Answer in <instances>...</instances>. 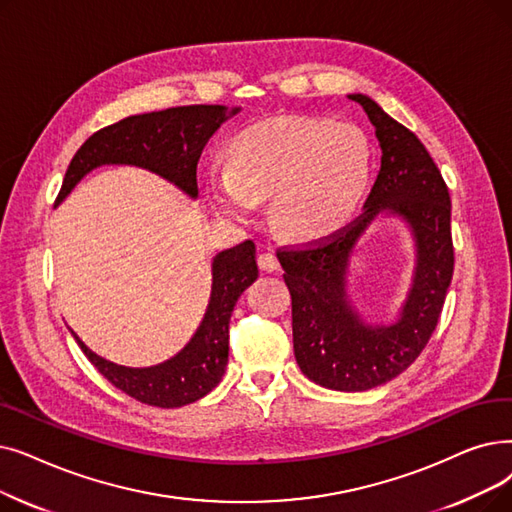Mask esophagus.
Listing matches in <instances>:
<instances>
[{"label":"esophagus","mask_w":512,"mask_h":512,"mask_svg":"<svg viewBox=\"0 0 512 512\" xmlns=\"http://www.w3.org/2000/svg\"><path fill=\"white\" fill-rule=\"evenodd\" d=\"M257 263H259V268L263 272H276L280 268V261H278V257H276V253L272 249L261 251L259 257H257Z\"/></svg>","instance_id":"34e87169"}]
</instances>
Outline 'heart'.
<instances>
[{
  "label": "heart",
  "instance_id": "obj_1",
  "mask_svg": "<svg viewBox=\"0 0 512 512\" xmlns=\"http://www.w3.org/2000/svg\"><path fill=\"white\" fill-rule=\"evenodd\" d=\"M372 150L353 123L284 117L234 140L228 169L207 175L211 207L247 219L270 198L272 224L288 238L316 240L343 226L370 184Z\"/></svg>",
  "mask_w": 512,
  "mask_h": 512
}]
</instances>
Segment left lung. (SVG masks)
I'll return each instance as SVG.
<instances>
[{"label": "left lung", "instance_id": "1", "mask_svg": "<svg viewBox=\"0 0 512 512\" xmlns=\"http://www.w3.org/2000/svg\"><path fill=\"white\" fill-rule=\"evenodd\" d=\"M374 125L383 157L364 213L301 247L278 249L293 303V347L309 381L335 391H366L402 374L427 347L454 274L452 205L446 182L414 133L368 96L353 94ZM404 216L417 242V268L395 325H366L348 303L344 276L354 242L371 219Z\"/></svg>", "mask_w": 512, "mask_h": 512}]
</instances>
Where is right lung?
<instances>
[{"mask_svg": "<svg viewBox=\"0 0 512 512\" xmlns=\"http://www.w3.org/2000/svg\"><path fill=\"white\" fill-rule=\"evenodd\" d=\"M226 106L194 104L133 115L87 138L66 169L56 203L85 173L100 165H136L159 173L188 196H198L196 165L217 127L228 117ZM253 240H244L213 259V286L207 314L190 343L175 358L150 368H127L108 362L87 347L75 332L81 351L117 389L142 404L180 408L215 389L228 366L230 318L244 288L257 280Z\"/></svg>", "mask_w": 512, "mask_h": 512, "instance_id": "1", "label": "right lung"}]
</instances>
